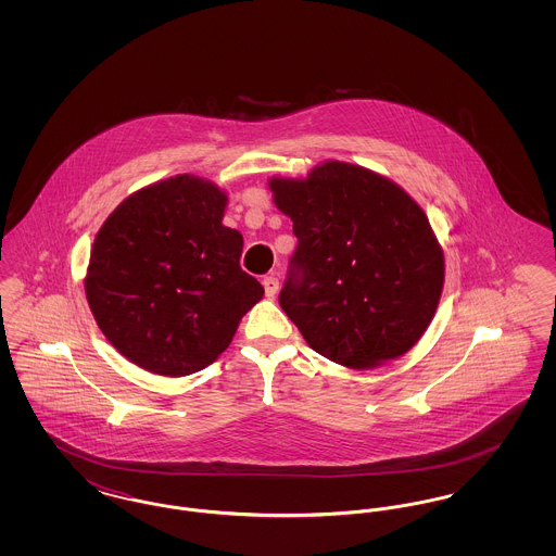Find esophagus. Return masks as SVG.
I'll list each match as a JSON object with an SVG mask.
<instances>
[{
    "label": "esophagus",
    "instance_id": "1",
    "mask_svg": "<svg viewBox=\"0 0 556 556\" xmlns=\"http://www.w3.org/2000/svg\"><path fill=\"white\" fill-rule=\"evenodd\" d=\"M263 286H265V293L268 298H275V293L279 291V279L275 275H268L263 279Z\"/></svg>",
    "mask_w": 556,
    "mask_h": 556
}]
</instances>
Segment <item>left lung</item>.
I'll use <instances>...</instances> for the list:
<instances>
[{"label":"left lung","mask_w":556,"mask_h":556,"mask_svg":"<svg viewBox=\"0 0 556 556\" xmlns=\"http://www.w3.org/2000/svg\"><path fill=\"white\" fill-rule=\"evenodd\" d=\"M268 186L298 238L279 304L306 344L350 369L417 344L444 286V256L419 204L345 162Z\"/></svg>","instance_id":"1"}]
</instances>
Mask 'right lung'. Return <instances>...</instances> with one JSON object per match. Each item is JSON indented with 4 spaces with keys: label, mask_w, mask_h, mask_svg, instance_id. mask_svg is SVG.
I'll use <instances>...</instances> for the list:
<instances>
[{
    "label": "right lung",
    "mask_w": 556,
    "mask_h": 556,
    "mask_svg": "<svg viewBox=\"0 0 556 556\" xmlns=\"http://www.w3.org/2000/svg\"><path fill=\"white\" fill-rule=\"evenodd\" d=\"M227 195L177 175L129 195L93 241L85 293L108 342L141 369L184 377L231 344L263 286L241 270Z\"/></svg>",
    "instance_id": "add662e5"
}]
</instances>
